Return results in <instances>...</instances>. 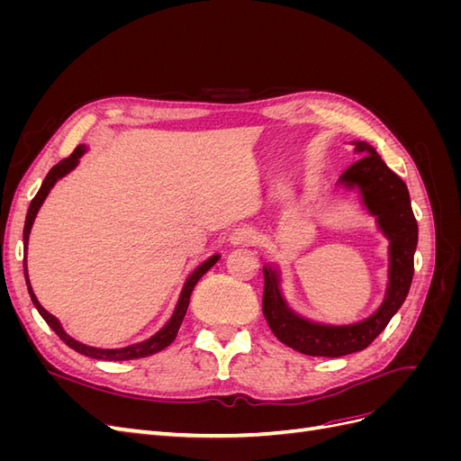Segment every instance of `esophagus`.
<instances>
[{
  "label": "esophagus",
  "instance_id": "1",
  "mask_svg": "<svg viewBox=\"0 0 461 461\" xmlns=\"http://www.w3.org/2000/svg\"><path fill=\"white\" fill-rule=\"evenodd\" d=\"M229 240L232 246H248V244H256L258 242V234L249 227H239L234 229L229 236Z\"/></svg>",
  "mask_w": 461,
  "mask_h": 461
}]
</instances>
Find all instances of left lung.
I'll list each match as a JSON object with an SVG mask.
<instances>
[{
    "mask_svg": "<svg viewBox=\"0 0 461 461\" xmlns=\"http://www.w3.org/2000/svg\"><path fill=\"white\" fill-rule=\"evenodd\" d=\"M352 146L359 159L342 173L337 186L357 192L361 205L388 240V283L381 305L369 317L350 325H325L292 310L283 296L281 271L275 263L263 265V315L278 340L305 356L340 357L366 350L402 308L411 286L417 221L408 186L371 144L356 140Z\"/></svg>",
    "mask_w": 461,
    "mask_h": 461,
    "instance_id": "left-lung-1",
    "label": "left lung"
}]
</instances>
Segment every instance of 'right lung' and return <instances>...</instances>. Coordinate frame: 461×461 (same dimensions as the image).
I'll return each instance as SVG.
<instances>
[{
  "label": "right lung",
  "instance_id": "1",
  "mask_svg": "<svg viewBox=\"0 0 461 461\" xmlns=\"http://www.w3.org/2000/svg\"><path fill=\"white\" fill-rule=\"evenodd\" d=\"M86 149H88V148H86L85 144L77 146V149L71 153V156H68V158L63 159V161H59L55 167H51V171L46 175L44 183H41L38 194L34 196V200L31 202L29 213H26L24 230H23L24 252H26V249H29V236H31V229H32V225H34V219H36V215H38V212H40L41 203H44V200L48 198L50 190L55 186V183H58L59 178H63L65 175H68V173H71V171L75 169V167H77L78 161H80V158L86 153ZM219 258H221L219 254L209 256L205 261H202V263L198 265V267L188 275V278H186L185 285H183V290H180V294H178V300H176V305H175V310H173V315L169 317V321H167V323H165L156 334H151L149 339H146V340H142V342H136V344L124 346V348H95V346H88V344H85V342L75 340V339L71 337V334L65 332V329H63V325L59 323L58 317L51 315L50 312H46L44 308H41V303L38 302V298H36V294H34V290H32V286H31L29 269H26V258H24V278H26V286H29V294H31V300H32V303H34V308L38 310V313H40L41 317H44L46 323L55 330V334H58V337H59L68 348H73L75 352H78V354H82V356L94 357V359L124 361V359H138V357H146V356H151V354H158V352L165 350V348L175 340L176 332H178L180 325H183V319H185V315H186L188 303H190V294H192L194 286H196L200 278H202L209 269L213 267V265L219 261Z\"/></svg>",
  "mask_w": 461,
  "mask_h": 461
}]
</instances>
